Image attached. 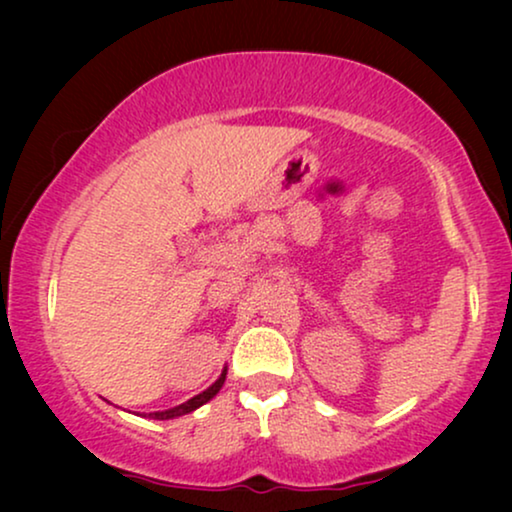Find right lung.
Returning <instances> with one entry per match:
<instances>
[{
	"label": "right lung",
	"mask_w": 512,
	"mask_h": 512,
	"mask_svg": "<svg viewBox=\"0 0 512 512\" xmlns=\"http://www.w3.org/2000/svg\"><path fill=\"white\" fill-rule=\"evenodd\" d=\"M226 373L228 370L223 368V373H221V377L219 380H216L212 387L209 389H205L202 391V394H198V396H193L191 401H186V403H181V405H177V408H170V410H163V412H149V417L151 419H174V417H181V415H188V412H193V410H198L200 405H205L207 401H212V398L219 394V389L223 387V382H226Z\"/></svg>",
	"instance_id": "1"
}]
</instances>
